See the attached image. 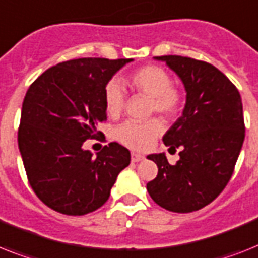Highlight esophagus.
I'll use <instances>...</instances> for the list:
<instances>
[{"label": "esophagus", "mask_w": 258, "mask_h": 258, "mask_svg": "<svg viewBox=\"0 0 258 258\" xmlns=\"http://www.w3.org/2000/svg\"><path fill=\"white\" fill-rule=\"evenodd\" d=\"M144 159V156L143 155H140V154H136V152H133V154H131V160H133L134 163H138V162H140V160H143Z\"/></svg>", "instance_id": "esophagus-1"}]
</instances>
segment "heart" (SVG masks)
Returning <instances> with one entry per match:
<instances>
[{"mask_svg": "<svg viewBox=\"0 0 258 258\" xmlns=\"http://www.w3.org/2000/svg\"><path fill=\"white\" fill-rule=\"evenodd\" d=\"M130 87L151 98L150 111L164 118H173L180 111L183 98L179 90L172 86V79L163 68L144 66L138 69L127 79ZM104 107L110 116H118L124 106V93L118 81H110L104 87ZM163 131L158 119L146 122L127 120L116 127L115 138L131 150H147Z\"/></svg>", "mask_w": 258, "mask_h": 258, "instance_id": "obj_1", "label": "heart"}]
</instances>
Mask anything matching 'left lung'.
Here are the masks:
<instances>
[{
	"mask_svg": "<svg viewBox=\"0 0 258 258\" xmlns=\"http://www.w3.org/2000/svg\"><path fill=\"white\" fill-rule=\"evenodd\" d=\"M175 71L187 93L183 115L163 136L169 152L180 148L179 162L165 154L148 155L158 176L147 190L162 208L188 213L219 196L233 173L245 138L241 96L213 64L180 55L155 56Z\"/></svg>",
	"mask_w": 258,
	"mask_h": 258,
	"instance_id": "obj_1",
	"label": "left lung"
}]
</instances>
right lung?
I'll use <instances>...</instances> for the list:
<instances>
[{
    "mask_svg": "<svg viewBox=\"0 0 258 258\" xmlns=\"http://www.w3.org/2000/svg\"><path fill=\"white\" fill-rule=\"evenodd\" d=\"M133 59L79 58L58 63L27 90L18 128V148L27 180L43 204L69 216L100 208L119 172L131 162L119 143L96 158L83 150L98 123L107 119L104 87Z\"/></svg>",
    "mask_w": 258,
    "mask_h": 258,
    "instance_id": "obj_1",
    "label": "right lung"
}]
</instances>
